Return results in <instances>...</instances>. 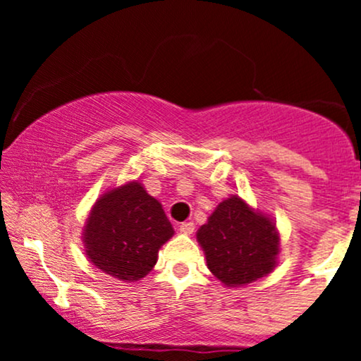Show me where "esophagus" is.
<instances>
[{"label": "esophagus", "mask_w": 361, "mask_h": 361, "mask_svg": "<svg viewBox=\"0 0 361 361\" xmlns=\"http://www.w3.org/2000/svg\"><path fill=\"white\" fill-rule=\"evenodd\" d=\"M193 229H195L193 222H181L180 224V233L181 234H192Z\"/></svg>", "instance_id": "obj_1"}]
</instances>
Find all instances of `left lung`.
Returning a JSON list of instances; mask_svg holds the SVG:
<instances>
[{"instance_id": "obj_1", "label": "left lung", "mask_w": 361, "mask_h": 361, "mask_svg": "<svg viewBox=\"0 0 361 361\" xmlns=\"http://www.w3.org/2000/svg\"><path fill=\"white\" fill-rule=\"evenodd\" d=\"M197 239L209 270L227 287H241L267 276L280 251L275 224L235 195L217 205L198 229Z\"/></svg>"}]
</instances>
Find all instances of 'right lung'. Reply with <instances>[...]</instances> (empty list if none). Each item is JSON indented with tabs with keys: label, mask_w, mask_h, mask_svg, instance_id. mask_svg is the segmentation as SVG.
<instances>
[{
	"label": "right lung",
	"mask_w": 361,
	"mask_h": 361,
	"mask_svg": "<svg viewBox=\"0 0 361 361\" xmlns=\"http://www.w3.org/2000/svg\"><path fill=\"white\" fill-rule=\"evenodd\" d=\"M175 234L163 207L139 181L118 186L97 200L82 233L86 255L106 275L144 279L159 247Z\"/></svg>",
	"instance_id": "obj_1"
}]
</instances>
